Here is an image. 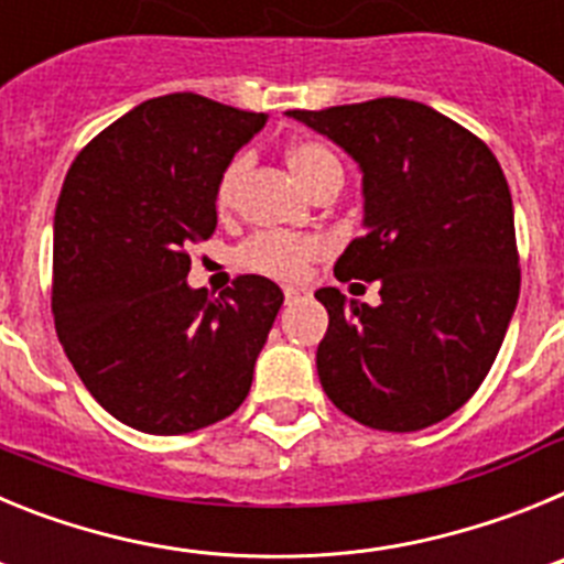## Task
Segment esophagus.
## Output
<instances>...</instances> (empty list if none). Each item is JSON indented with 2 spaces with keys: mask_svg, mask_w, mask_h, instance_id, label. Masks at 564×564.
I'll return each mask as SVG.
<instances>
[{
  "mask_svg": "<svg viewBox=\"0 0 564 564\" xmlns=\"http://www.w3.org/2000/svg\"><path fill=\"white\" fill-rule=\"evenodd\" d=\"M299 296H302V291H299V288H285V299H288V305H291V302H296Z\"/></svg>",
  "mask_w": 564,
  "mask_h": 564,
  "instance_id": "1",
  "label": "esophagus"
}]
</instances>
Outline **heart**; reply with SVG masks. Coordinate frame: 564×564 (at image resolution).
I'll use <instances>...</instances> for the list:
<instances>
[{"label":"heart","instance_id":"1","mask_svg":"<svg viewBox=\"0 0 564 564\" xmlns=\"http://www.w3.org/2000/svg\"><path fill=\"white\" fill-rule=\"evenodd\" d=\"M288 169L293 172L299 183L311 188L313 183L327 174L330 169H338L336 154L316 141H293L285 149ZM246 154L234 158L220 174L217 183V206L228 208L237 197V186L246 174ZM327 253V242L322 237H296V234H259L248 239L246 246L237 251V262L248 271L265 273L273 279H299L307 271L311 262Z\"/></svg>","mask_w":564,"mask_h":564}]
</instances>
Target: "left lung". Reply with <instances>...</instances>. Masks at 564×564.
I'll list each match as a JSON object with an SVG mask.
<instances>
[{"mask_svg":"<svg viewBox=\"0 0 564 564\" xmlns=\"http://www.w3.org/2000/svg\"><path fill=\"white\" fill-rule=\"evenodd\" d=\"M288 115L361 169L364 234L333 271L381 285L378 307L316 291L318 381L364 426L426 430L475 395L520 299L506 174L477 134L406 98Z\"/></svg>","mask_w":564,"mask_h":564,"instance_id":"obj_1","label":"left lung"}]
</instances>
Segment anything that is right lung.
Returning a JSON list of instances; mask_svg holds the SVG:
<instances>
[{
	"instance_id": "right-lung-1",
	"label": "right lung",
	"mask_w": 564,
	"mask_h": 564,
	"mask_svg": "<svg viewBox=\"0 0 564 564\" xmlns=\"http://www.w3.org/2000/svg\"><path fill=\"white\" fill-rule=\"evenodd\" d=\"M194 93L129 109L82 149L53 223V318L89 395L149 435H186L246 401L285 293L257 273L188 288L217 228V183L265 127Z\"/></svg>"
}]
</instances>
